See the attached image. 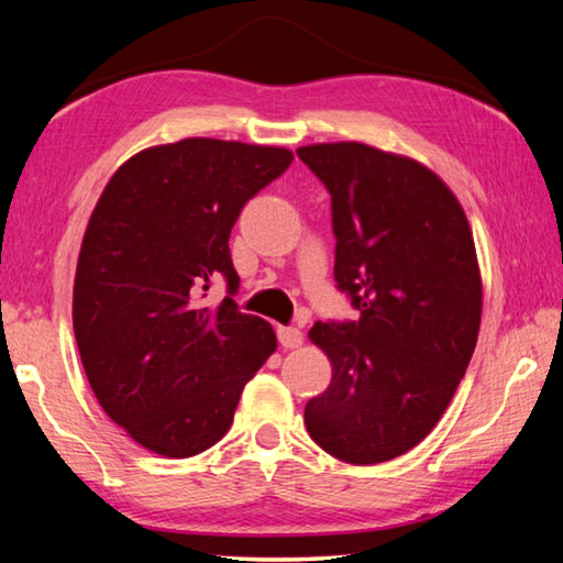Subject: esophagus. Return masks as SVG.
Wrapping results in <instances>:
<instances>
[{"label":"esophagus","mask_w":563,"mask_h":563,"mask_svg":"<svg viewBox=\"0 0 563 563\" xmlns=\"http://www.w3.org/2000/svg\"><path fill=\"white\" fill-rule=\"evenodd\" d=\"M278 340L285 350L302 345V332L298 328H278Z\"/></svg>","instance_id":"1"}]
</instances>
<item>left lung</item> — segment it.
<instances>
[{
    "label": "left lung",
    "mask_w": 563,
    "mask_h": 563,
    "mask_svg": "<svg viewBox=\"0 0 563 563\" xmlns=\"http://www.w3.org/2000/svg\"><path fill=\"white\" fill-rule=\"evenodd\" d=\"M298 158L330 194L332 275L357 310L310 330L332 383L305 405V424L335 460H395L440 422L479 335L470 223L417 161L365 144L305 146Z\"/></svg>",
    "instance_id": "obj_1"
}]
</instances>
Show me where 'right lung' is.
I'll list each match as a JSON object with an SVG mask.
<instances>
[{
	"mask_svg": "<svg viewBox=\"0 0 563 563\" xmlns=\"http://www.w3.org/2000/svg\"><path fill=\"white\" fill-rule=\"evenodd\" d=\"M292 164L288 148L184 139L129 158L103 188L74 280V335L89 385L146 450L184 460L231 430L273 328L233 295L231 228ZM216 279L229 295L202 305Z\"/></svg>",
	"mask_w": 563,
	"mask_h": 563,
	"instance_id": "right-lung-1",
	"label": "right lung"
}]
</instances>
